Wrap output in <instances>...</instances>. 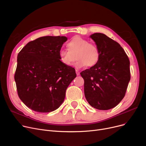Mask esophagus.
I'll return each instance as SVG.
<instances>
[{"mask_svg": "<svg viewBox=\"0 0 146 146\" xmlns=\"http://www.w3.org/2000/svg\"><path fill=\"white\" fill-rule=\"evenodd\" d=\"M76 73L77 76H79L80 74V72L78 70H76Z\"/></svg>", "mask_w": 146, "mask_h": 146, "instance_id": "34e87169", "label": "esophagus"}]
</instances>
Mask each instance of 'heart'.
Returning a JSON list of instances; mask_svg holds the SVG:
<instances>
[{"label": "heart", "instance_id": "b5f03b06", "mask_svg": "<svg viewBox=\"0 0 146 146\" xmlns=\"http://www.w3.org/2000/svg\"><path fill=\"white\" fill-rule=\"evenodd\" d=\"M68 50L61 49L58 56L61 62L65 66H71L75 60L74 66L80 68L86 66H96L100 59V51L97 45L79 36H75L67 43Z\"/></svg>", "mask_w": 146, "mask_h": 146}]
</instances>
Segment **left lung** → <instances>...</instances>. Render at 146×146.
Instances as JSON below:
<instances>
[{"label": "left lung", "instance_id": "1", "mask_svg": "<svg viewBox=\"0 0 146 146\" xmlns=\"http://www.w3.org/2000/svg\"><path fill=\"white\" fill-rule=\"evenodd\" d=\"M100 51L98 64L82 72L85 98L94 108L106 110L125 97L131 79L128 56L119 44L106 35L90 36Z\"/></svg>", "mask_w": 146, "mask_h": 146}]
</instances>
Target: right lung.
Here are the masks:
<instances>
[{"mask_svg": "<svg viewBox=\"0 0 146 146\" xmlns=\"http://www.w3.org/2000/svg\"><path fill=\"white\" fill-rule=\"evenodd\" d=\"M66 36H44L29 42L17 56L14 76L18 97L29 108L48 113L62 103L76 77L74 68L61 62L58 52Z\"/></svg>", "mask_w": 146, "mask_h": 146, "instance_id": "right-lung-1", "label": "right lung"}]
</instances>
